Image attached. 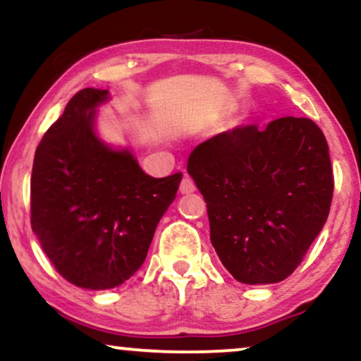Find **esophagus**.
I'll list each match as a JSON object with an SVG mask.
<instances>
[{
  "instance_id": "1",
  "label": "esophagus",
  "mask_w": 361,
  "mask_h": 361,
  "mask_svg": "<svg viewBox=\"0 0 361 361\" xmlns=\"http://www.w3.org/2000/svg\"><path fill=\"white\" fill-rule=\"evenodd\" d=\"M195 190H196L195 181L191 180L188 175H185L183 180H181V183H180V191L181 193H193Z\"/></svg>"
}]
</instances>
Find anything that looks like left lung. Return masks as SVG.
Segmentation results:
<instances>
[{
  "instance_id": "left-lung-1",
  "label": "left lung",
  "mask_w": 361,
  "mask_h": 361,
  "mask_svg": "<svg viewBox=\"0 0 361 361\" xmlns=\"http://www.w3.org/2000/svg\"><path fill=\"white\" fill-rule=\"evenodd\" d=\"M186 170L207 203L223 267L248 285L288 278L330 213L328 145L308 118L223 131L190 153Z\"/></svg>"
}]
</instances>
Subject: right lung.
<instances>
[{
    "label": "right lung",
    "mask_w": 361,
    "mask_h": 361,
    "mask_svg": "<svg viewBox=\"0 0 361 361\" xmlns=\"http://www.w3.org/2000/svg\"><path fill=\"white\" fill-rule=\"evenodd\" d=\"M106 98L108 90H80L39 141L31 171L41 248L66 281L90 290L115 288L140 270L183 176H149L130 152L98 140L94 106Z\"/></svg>",
    "instance_id": "add662e5"
}]
</instances>
